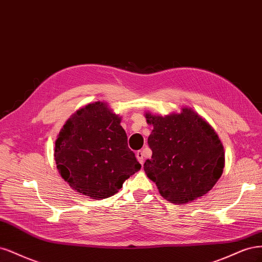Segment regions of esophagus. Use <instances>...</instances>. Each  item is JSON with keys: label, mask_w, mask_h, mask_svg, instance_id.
<instances>
[{"label": "esophagus", "mask_w": 262, "mask_h": 262, "mask_svg": "<svg viewBox=\"0 0 262 262\" xmlns=\"http://www.w3.org/2000/svg\"><path fill=\"white\" fill-rule=\"evenodd\" d=\"M136 157L138 159V161L140 164H143V162H145V154H143V151L139 150L136 152Z\"/></svg>", "instance_id": "1"}]
</instances>
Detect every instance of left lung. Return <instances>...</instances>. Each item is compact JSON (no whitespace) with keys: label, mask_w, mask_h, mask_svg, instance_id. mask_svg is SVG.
Instances as JSON below:
<instances>
[{"label":"left lung","mask_w":262,"mask_h":262,"mask_svg":"<svg viewBox=\"0 0 262 262\" xmlns=\"http://www.w3.org/2000/svg\"><path fill=\"white\" fill-rule=\"evenodd\" d=\"M146 117L154 126L148 137L152 157L143 168L161 196L173 204L204 196L223 173L224 150L215 132L188 107L180 114Z\"/></svg>","instance_id":"left-lung-1"}]
</instances>
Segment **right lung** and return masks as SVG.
I'll use <instances>...</instances> for the list:
<instances>
[{"label": "right lung", "instance_id": "1", "mask_svg": "<svg viewBox=\"0 0 262 262\" xmlns=\"http://www.w3.org/2000/svg\"><path fill=\"white\" fill-rule=\"evenodd\" d=\"M120 123V117L98 101L78 110L58 134L56 167L82 195L92 199L111 197L140 170Z\"/></svg>", "mask_w": 262, "mask_h": 262}]
</instances>
